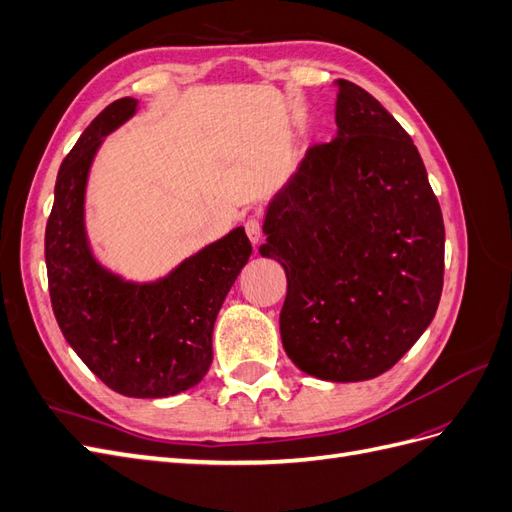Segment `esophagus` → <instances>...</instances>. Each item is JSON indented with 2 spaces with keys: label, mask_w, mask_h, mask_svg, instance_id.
I'll use <instances>...</instances> for the list:
<instances>
[{
  "label": "esophagus",
  "mask_w": 512,
  "mask_h": 512,
  "mask_svg": "<svg viewBox=\"0 0 512 512\" xmlns=\"http://www.w3.org/2000/svg\"><path fill=\"white\" fill-rule=\"evenodd\" d=\"M245 232H247V237H250L252 243H258L260 235H262V220L260 218H247L245 220Z\"/></svg>",
  "instance_id": "34e87169"
}]
</instances>
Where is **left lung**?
Listing matches in <instances>:
<instances>
[{"label": "left lung", "instance_id": "left-lung-1", "mask_svg": "<svg viewBox=\"0 0 512 512\" xmlns=\"http://www.w3.org/2000/svg\"><path fill=\"white\" fill-rule=\"evenodd\" d=\"M337 87V136L309 147L271 200L260 254L286 271L290 361L359 382L391 369L436 316L444 222L408 132L359 85Z\"/></svg>", "mask_w": 512, "mask_h": 512}]
</instances>
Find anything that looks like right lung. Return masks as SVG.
I'll list each match as a JSON object with an SVG mask.
<instances>
[{"label": "right lung", "instance_id": "right-lung-1", "mask_svg": "<svg viewBox=\"0 0 512 512\" xmlns=\"http://www.w3.org/2000/svg\"><path fill=\"white\" fill-rule=\"evenodd\" d=\"M134 111V98L108 104L61 162L44 258L53 314L66 342L108 389L156 399L205 378L215 318L252 243L235 228L156 284L123 282L98 265L83 224L87 173L102 138Z\"/></svg>", "mask_w": 512, "mask_h": 512}]
</instances>
